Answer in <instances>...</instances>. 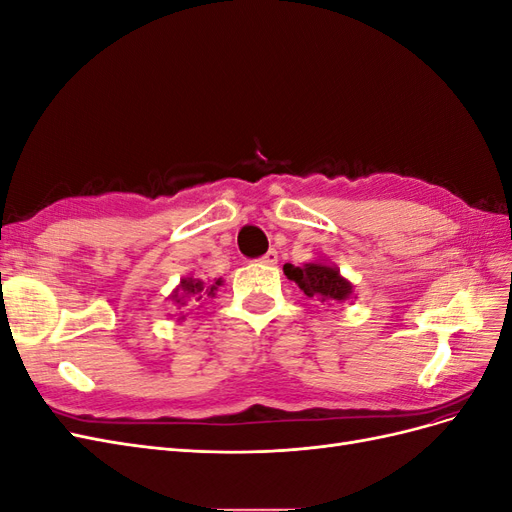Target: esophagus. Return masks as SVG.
I'll return each instance as SVG.
<instances>
[{"instance_id":"1","label":"esophagus","mask_w":512,"mask_h":512,"mask_svg":"<svg viewBox=\"0 0 512 512\" xmlns=\"http://www.w3.org/2000/svg\"><path fill=\"white\" fill-rule=\"evenodd\" d=\"M260 262H265V265H275V262H277V252L269 250L265 256L260 258Z\"/></svg>"}]
</instances>
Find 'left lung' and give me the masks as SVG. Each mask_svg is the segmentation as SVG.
Returning <instances> with one entry per match:
<instances>
[{
  "label": "left lung",
  "mask_w": 512,
  "mask_h": 512,
  "mask_svg": "<svg viewBox=\"0 0 512 512\" xmlns=\"http://www.w3.org/2000/svg\"><path fill=\"white\" fill-rule=\"evenodd\" d=\"M288 280L297 284L307 297H318L320 301H344L350 297L352 286L344 280L335 267L327 265H303L294 267L290 262L284 265Z\"/></svg>",
  "instance_id": "left-lung-1"
}]
</instances>
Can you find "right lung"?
Wrapping results in <instances>:
<instances>
[{
  "label": "right lung",
  "instance_id": "1",
  "mask_svg": "<svg viewBox=\"0 0 512 512\" xmlns=\"http://www.w3.org/2000/svg\"><path fill=\"white\" fill-rule=\"evenodd\" d=\"M215 286H220V282H215L213 286H207V288H205L203 282L192 280V277H185V280H181V286L175 290L173 299H175L177 303H181V301H192V303H196V301L205 299V297H213V294H215V292H213ZM181 305H185V303H181Z\"/></svg>",
  "mask_w": 512,
  "mask_h": 512
}]
</instances>
